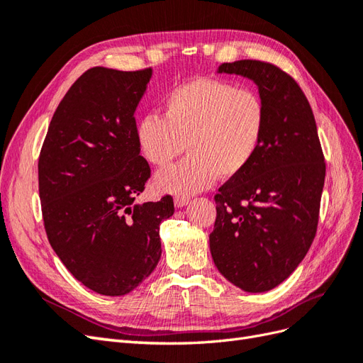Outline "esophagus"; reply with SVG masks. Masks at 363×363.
<instances>
[{
    "instance_id": "obj_1",
    "label": "esophagus",
    "mask_w": 363,
    "mask_h": 363,
    "mask_svg": "<svg viewBox=\"0 0 363 363\" xmlns=\"http://www.w3.org/2000/svg\"><path fill=\"white\" fill-rule=\"evenodd\" d=\"M189 203V196H186V195H177L174 199V204L177 206V207H183V206H186Z\"/></svg>"
}]
</instances>
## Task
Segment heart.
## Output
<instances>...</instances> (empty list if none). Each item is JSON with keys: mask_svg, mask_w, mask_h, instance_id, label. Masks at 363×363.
<instances>
[{"mask_svg": "<svg viewBox=\"0 0 363 363\" xmlns=\"http://www.w3.org/2000/svg\"><path fill=\"white\" fill-rule=\"evenodd\" d=\"M267 128V104L248 87L211 77H196L164 95L163 116L147 113L136 125L142 156L164 168L183 155L182 163L157 174L160 191L188 195L203 191L216 177L232 179L255 159Z\"/></svg>", "mask_w": 363, "mask_h": 363, "instance_id": "heart-1", "label": "heart"}]
</instances>
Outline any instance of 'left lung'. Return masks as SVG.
Segmentation results:
<instances>
[{
	"label": "left lung",
	"instance_id": "1",
	"mask_svg": "<svg viewBox=\"0 0 363 363\" xmlns=\"http://www.w3.org/2000/svg\"><path fill=\"white\" fill-rule=\"evenodd\" d=\"M259 86L267 128L255 159L215 195L208 236L219 272L245 292H267L300 265L316 235L325 162L309 101L292 77L262 60L223 63Z\"/></svg>",
	"mask_w": 363,
	"mask_h": 363
}]
</instances>
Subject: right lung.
<instances>
[{"label": "right lung", "instance_id": "right-lung-1", "mask_svg": "<svg viewBox=\"0 0 363 363\" xmlns=\"http://www.w3.org/2000/svg\"><path fill=\"white\" fill-rule=\"evenodd\" d=\"M151 68L87 69L54 112L39 155L42 218L52 250L86 288L118 296L159 263V228L171 195L135 204L151 169L140 156L135 111Z\"/></svg>", "mask_w": 363, "mask_h": 363}]
</instances>
